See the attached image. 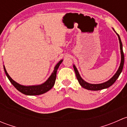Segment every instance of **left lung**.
Masks as SVG:
<instances>
[{"label":"left lung","instance_id":"obj_1","mask_svg":"<svg viewBox=\"0 0 127 127\" xmlns=\"http://www.w3.org/2000/svg\"><path fill=\"white\" fill-rule=\"evenodd\" d=\"M116 32V31H115ZM118 36L119 43H120V54H121V62H120V66H119L118 70L116 72V74H114L113 77L111 78V79H109V80H107L106 82L102 83V84H89V83L87 82L85 80H83L82 78L80 77V74H79V71L77 69L76 67L75 66V65H73V67H74V71H75V75H76V77L79 83L80 84V85L83 88H85V89L88 90H93V91H97V90H100L104 89V88H107L109 87H111L115 82L116 81V80L117 79V78L119 77V75H120V73L122 72L123 69V67H124V52H123V48H122V43L121 39H120V36L117 33H116Z\"/></svg>","mask_w":127,"mask_h":127}]
</instances>
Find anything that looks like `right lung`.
Returning <instances> with one entry per match:
<instances>
[{
  "mask_svg": "<svg viewBox=\"0 0 127 127\" xmlns=\"http://www.w3.org/2000/svg\"><path fill=\"white\" fill-rule=\"evenodd\" d=\"M62 62L63 60H61L57 64L55 67L54 71L51 74L50 76L49 77V78L44 83L40 84V85H31V86H24V85H20L18 83L16 82L15 80H13L10 77V75H8L7 71H6L4 66H3V69H4L5 72V74L8 77V80L19 92L24 95H39L43 94V93L49 91L50 90L52 89L53 85H55L56 77V72H57L59 66Z\"/></svg>",
  "mask_w": 127,
  "mask_h": 127,
  "instance_id": "right-lung-1",
  "label": "right lung"
}]
</instances>
